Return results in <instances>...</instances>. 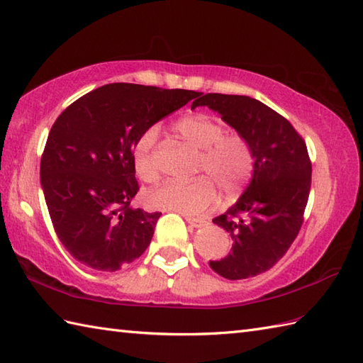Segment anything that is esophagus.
Returning a JSON list of instances; mask_svg holds the SVG:
<instances>
[{
    "instance_id": "obj_1",
    "label": "esophagus",
    "mask_w": 363,
    "mask_h": 363,
    "mask_svg": "<svg viewBox=\"0 0 363 363\" xmlns=\"http://www.w3.org/2000/svg\"><path fill=\"white\" fill-rule=\"evenodd\" d=\"M186 220H187L189 225H190V226H194V228H204V226L209 225V223H207L206 220H201V218H191V217H186Z\"/></svg>"
}]
</instances>
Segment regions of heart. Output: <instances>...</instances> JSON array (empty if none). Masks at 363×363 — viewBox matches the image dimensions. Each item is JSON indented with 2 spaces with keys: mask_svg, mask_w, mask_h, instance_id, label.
Here are the masks:
<instances>
[{
  "mask_svg": "<svg viewBox=\"0 0 363 363\" xmlns=\"http://www.w3.org/2000/svg\"><path fill=\"white\" fill-rule=\"evenodd\" d=\"M174 133L195 148L201 150L195 174L190 182L168 181L146 195L152 209L172 211L182 215L206 212L217 199V190L225 199L242 194L254 172V150L248 138L237 133H226L223 123L203 112L184 115L174 123ZM157 133L146 129L133 146V165L143 182L159 179V167L154 159Z\"/></svg>",
  "mask_w": 363,
  "mask_h": 363,
  "instance_id": "heart-1",
  "label": "heart"
}]
</instances>
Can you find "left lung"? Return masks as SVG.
Here are the masks:
<instances>
[{
	"label": "left lung",
	"instance_id": "8db88e82",
	"mask_svg": "<svg viewBox=\"0 0 363 363\" xmlns=\"http://www.w3.org/2000/svg\"><path fill=\"white\" fill-rule=\"evenodd\" d=\"M196 106L218 112L248 138L256 157L245 194L213 218L234 245L226 257L209 265L230 281L265 273L287 252L303 226L312 182L306 142L287 118L250 96L201 94L191 109Z\"/></svg>",
	"mask_w": 363,
	"mask_h": 363
}]
</instances>
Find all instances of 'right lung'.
<instances>
[{"instance_id": "add662e5", "label": "right lung", "mask_w": 363, "mask_h": 363, "mask_svg": "<svg viewBox=\"0 0 363 363\" xmlns=\"http://www.w3.org/2000/svg\"><path fill=\"white\" fill-rule=\"evenodd\" d=\"M196 95L107 84L76 99L54 121L40 182L54 230L81 264L117 272L148 248L162 213L130 207L138 191L133 146L154 123Z\"/></svg>"}]
</instances>
